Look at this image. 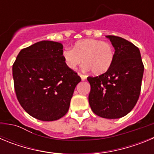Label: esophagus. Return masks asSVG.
<instances>
[{
	"instance_id": "34e87169",
	"label": "esophagus",
	"mask_w": 154,
	"mask_h": 154,
	"mask_svg": "<svg viewBox=\"0 0 154 154\" xmlns=\"http://www.w3.org/2000/svg\"><path fill=\"white\" fill-rule=\"evenodd\" d=\"M79 75L80 77H81V79L82 80V81H84V80H85V79L87 78V76H86V75H85L81 74V73H79Z\"/></svg>"
}]
</instances>
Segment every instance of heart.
I'll return each instance as SVG.
<instances>
[{"label":"heart","mask_w":154,"mask_h":154,"mask_svg":"<svg viewBox=\"0 0 154 154\" xmlns=\"http://www.w3.org/2000/svg\"><path fill=\"white\" fill-rule=\"evenodd\" d=\"M62 57L69 69H75L83 61L84 70H92L94 74L101 75L106 72L112 66L115 50L108 42L88 38L76 42L73 48H65Z\"/></svg>","instance_id":"heart-1"}]
</instances>
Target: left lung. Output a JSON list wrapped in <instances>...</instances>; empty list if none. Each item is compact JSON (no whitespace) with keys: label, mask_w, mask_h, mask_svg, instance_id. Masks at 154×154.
I'll return each instance as SVG.
<instances>
[{"label":"left lung","mask_w":154,"mask_h":154,"mask_svg":"<svg viewBox=\"0 0 154 154\" xmlns=\"http://www.w3.org/2000/svg\"><path fill=\"white\" fill-rule=\"evenodd\" d=\"M115 48L112 66L99 76H89V103L92 112L106 119H119L135 106L141 90L144 66L140 52L126 39L107 35Z\"/></svg>","instance_id":"8db88e82"}]
</instances>
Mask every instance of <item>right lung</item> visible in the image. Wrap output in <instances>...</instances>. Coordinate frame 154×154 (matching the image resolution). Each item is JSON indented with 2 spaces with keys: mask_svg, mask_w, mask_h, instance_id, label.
<instances>
[{
  "mask_svg": "<svg viewBox=\"0 0 154 154\" xmlns=\"http://www.w3.org/2000/svg\"><path fill=\"white\" fill-rule=\"evenodd\" d=\"M59 42L42 41L23 48L13 64L14 85L19 103L30 116L54 121L67 113L78 74L67 67Z\"/></svg>",
  "mask_w": 154,
  "mask_h": 154,
  "instance_id": "1",
  "label": "right lung"
}]
</instances>
